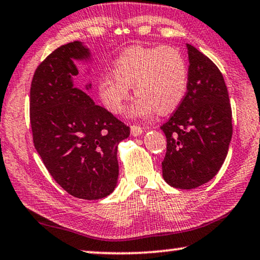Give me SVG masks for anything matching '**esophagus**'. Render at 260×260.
Segmentation results:
<instances>
[{
  "label": "esophagus",
  "mask_w": 260,
  "mask_h": 260,
  "mask_svg": "<svg viewBox=\"0 0 260 260\" xmlns=\"http://www.w3.org/2000/svg\"><path fill=\"white\" fill-rule=\"evenodd\" d=\"M130 129H131V135L135 137H137V136H139V135L143 134V129L138 125H131Z\"/></svg>",
  "instance_id": "esophagus-1"
}]
</instances>
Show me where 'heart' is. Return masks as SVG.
I'll list each match as a JSON object with an SVG mask.
<instances>
[{"mask_svg": "<svg viewBox=\"0 0 260 260\" xmlns=\"http://www.w3.org/2000/svg\"><path fill=\"white\" fill-rule=\"evenodd\" d=\"M112 71L114 75H104L99 81L101 99L112 114L123 110L130 86L138 95L130 114L141 118L174 111L185 97L187 66L174 47L129 48L116 57Z\"/></svg>", "mask_w": 260, "mask_h": 260, "instance_id": "obj_1", "label": "heart"}]
</instances>
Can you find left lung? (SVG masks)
<instances>
[{
  "instance_id": "left-lung-1",
  "label": "left lung",
  "mask_w": 260,
  "mask_h": 260,
  "mask_svg": "<svg viewBox=\"0 0 260 260\" xmlns=\"http://www.w3.org/2000/svg\"><path fill=\"white\" fill-rule=\"evenodd\" d=\"M186 48L187 91L160 129L167 137L163 178L177 189L190 190L211 180L223 165L232 137V111L217 66L191 44Z\"/></svg>"
}]
</instances>
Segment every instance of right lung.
I'll return each mask as SVG.
<instances>
[{
  "label": "right lung",
  "instance_id": "obj_1",
  "mask_svg": "<svg viewBox=\"0 0 260 260\" xmlns=\"http://www.w3.org/2000/svg\"><path fill=\"white\" fill-rule=\"evenodd\" d=\"M88 59L89 49L75 41L37 67L30 88V124L36 151L55 182L74 197L92 201L107 197L117 185V146L129 137L130 127L74 86L77 61Z\"/></svg>",
  "mask_w": 260,
  "mask_h": 260
}]
</instances>
